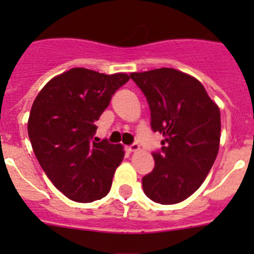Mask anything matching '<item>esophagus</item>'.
Here are the masks:
<instances>
[{"label": "esophagus", "mask_w": 254, "mask_h": 254, "mask_svg": "<svg viewBox=\"0 0 254 254\" xmlns=\"http://www.w3.org/2000/svg\"><path fill=\"white\" fill-rule=\"evenodd\" d=\"M138 150H140V145H138V143H132L131 146H128V151H131V152H136V151H138Z\"/></svg>", "instance_id": "34e87169"}]
</instances>
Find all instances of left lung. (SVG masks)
Listing matches in <instances>:
<instances>
[{"mask_svg":"<svg viewBox=\"0 0 254 254\" xmlns=\"http://www.w3.org/2000/svg\"><path fill=\"white\" fill-rule=\"evenodd\" d=\"M146 96L151 128L164 136L165 146L154 152L155 167L142 178L143 192L163 205L182 202L207 177L220 146V109L203 85L178 69L132 72Z\"/></svg>","mask_w":254,"mask_h":254,"instance_id":"left-lung-1","label":"left lung"}]
</instances>
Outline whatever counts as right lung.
<instances>
[{
	"label": "right lung",
	"instance_id": "obj_1",
	"mask_svg": "<svg viewBox=\"0 0 254 254\" xmlns=\"http://www.w3.org/2000/svg\"><path fill=\"white\" fill-rule=\"evenodd\" d=\"M128 80L127 73L75 67L49 80L31 105L33 151L55 187L72 201L93 202L111 190L123 146L91 138L112 95Z\"/></svg>",
	"mask_w": 254,
	"mask_h": 254
}]
</instances>
